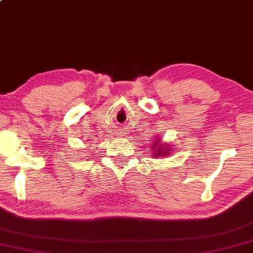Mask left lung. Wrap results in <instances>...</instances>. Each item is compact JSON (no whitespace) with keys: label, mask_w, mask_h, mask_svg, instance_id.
<instances>
[{"label":"left lung","mask_w":253,"mask_h":253,"mask_svg":"<svg viewBox=\"0 0 253 253\" xmlns=\"http://www.w3.org/2000/svg\"><path fill=\"white\" fill-rule=\"evenodd\" d=\"M152 157L158 158V157H169L172 153V145L168 142H163L162 137H157L152 140Z\"/></svg>","instance_id":"8db88e82"}]
</instances>
